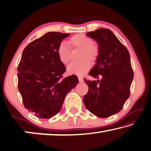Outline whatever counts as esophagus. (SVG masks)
I'll return each mask as SVG.
<instances>
[{
	"label": "esophagus",
	"mask_w": 151,
	"mask_h": 151,
	"mask_svg": "<svg viewBox=\"0 0 151 151\" xmlns=\"http://www.w3.org/2000/svg\"><path fill=\"white\" fill-rule=\"evenodd\" d=\"M78 80L79 81H80V82H81V81H83V78L81 77V76H78Z\"/></svg>",
	"instance_id": "1"
}]
</instances>
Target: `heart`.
<instances>
[{
	"label": "heart",
	"mask_w": 151,
	"mask_h": 151,
	"mask_svg": "<svg viewBox=\"0 0 151 151\" xmlns=\"http://www.w3.org/2000/svg\"><path fill=\"white\" fill-rule=\"evenodd\" d=\"M68 43L71 48L81 49L79 55V59L81 60L70 63L67 68L68 72L70 74L83 75L90 69L92 64L90 62L95 63L97 61L100 53L98 44L93 41L90 37L82 33L76 34L71 37L68 40ZM57 54L59 61L65 65L71 61V49L64 42H61L58 45Z\"/></svg>",
	"instance_id": "1"
}]
</instances>
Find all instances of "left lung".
Returning <instances> with one entry per match:
<instances>
[{"label": "left lung", "instance_id": "obj_1", "mask_svg": "<svg viewBox=\"0 0 151 151\" xmlns=\"http://www.w3.org/2000/svg\"><path fill=\"white\" fill-rule=\"evenodd\" d=\"M98 42L100 53L89 75L100 80H86L88 92L83 96L86 108L96 116L108 118L122 109L130 93L134 72L127 48L110 29L88 32Z\"/></svg>", "mask_w": 151, "mask_h": 151}]
</instances>
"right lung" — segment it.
Instances as JSON below:
<instances>
[{"mask_svg": "<svg viewBox=\"0 0 151 151\" xmlns=\"http://www.w3.org/2000/svg\"><path fill=\"white\" fill-rule=\"evenodd\" d=\"M69 35L49 32L31 42L22 53L17 68L19 91L24 108L38 118L57 114L67 93L79 82L76 75L63 77L66 68L57 54L58 45Z\"/></svg>", "mask_w": 151, "mask_h": 151, "instance_id": "1", "label": "right lung"}]
</instances>
